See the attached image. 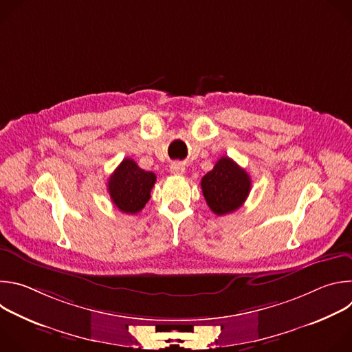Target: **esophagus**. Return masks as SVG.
<instances>
[{
    "mask_svg": "<svg viewBox=\"0 0 352 352\" xmlns=\"http://www.w3.org/2000/svg\"><path fill=\"white\" fill-rule=\"evenodd\" d=\"M170 171H171V174H174V175H182V174L185 173V166H184L182 163H179V162L173 163V164L170 166Z\"/></svg>",
    "mask_w": 352,
    "mask_h": 352,
    "instance_id": "esophagus-1",
    "label": "esophagus"
}]
</instances>
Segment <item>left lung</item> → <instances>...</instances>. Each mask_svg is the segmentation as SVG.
<instances>
[{
	"label": "left lung",
	"instance_id": "obj_1",
	"mask_svg": "<svg viewBox=\"0 0 352 352\" xmlns=\"http://www.w3.org/2000/svg\"><path fill=\"white\" fill-rule=\"evenodd\" d=\"M200 186L210 210L224 216L243 205L250 190V178L234 160L224 156L202 178Z\"/></svg>",
	"mask_w": 352,
	"mask_h": 352
}]
</instances>
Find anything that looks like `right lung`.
<instances>
[{
    "label": "right lung",
    "instance_id": "obj_1",
    "mask_svg": "<svg viewBox=\"0 0 352 352\" xmlns=\"http://www.w3.org/2000/svg\"><path fill=\"white\" fill-rule=\"evenodd\" d=\"M156 174L142 170L132 159H124L111 174L107 189L113 204L122 213H139L150 199Z\"/></svg>",
    "mask_w": 352,
    "mask_h": 352
}]
</instances>
